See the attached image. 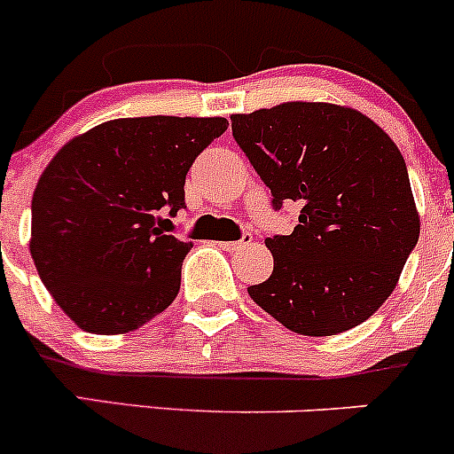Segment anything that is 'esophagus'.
<instances>
[{
  "label": "esophagus",
  "instance_id": "obj_1",
  "mask_svg": "<svg viewBox=\"0 0 454 454\" xmlns=\"http://www.w3.org/2000/svg\"><path fill=\"white\" fill-rule=\"evenodd\" d=\"M250 244H253V235H250V232H244L239 241H226V244H219V246H222L223 250H228V253H237V250H244L246 246Z\"/></svg>",
  "mask_w": 454,
  "mask_h": 454
}]
</instances>
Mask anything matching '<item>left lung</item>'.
Masks as SVG:
<instances>
[{
    "instance_id": "1",
    "label": "left lung",
    "mask_w": 454,
    "mask_h": 454,
    "mask_svg": "<svg viewBox=\"0 0 454 454\" xmlns=\"http://www.w3.org/2000/svg\"><path fill=\"white\" fill-rule=\"evenodd\" d=\"M231 121L272 208L301 206L290 235L265 239L274 270L248 287L250 299L303 336L364 323L395 290L419 239L395 142L356 109L329 103H283Z\"/></svg>"
}]
</instances>
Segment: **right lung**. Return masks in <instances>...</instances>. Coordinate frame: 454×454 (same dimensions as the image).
<instances>
[{
	"label": "right lung",
	"mask_w": 454,
	"mask_h": 454,
	"mask_svg": "<svg viewBox=\"0 0 454 454\" xmlns=\"http://www.w3.org/2000/svg\"><path fill=\"white\" fill-rule=\"evenodd\" d=\"M226 129V118H118L67 142L45 167L32 195L30 254L83 332H131L173 303L191 244L164 235L160 215L186 208V173Z\"/></svg>",
	"instance_id": "add662e5"
}]
</instances>
